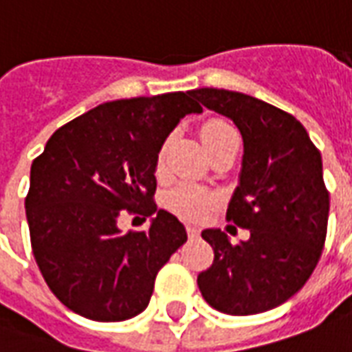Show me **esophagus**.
<instances>
[{
	"label": "esophagus",
	"instance_id": "34e87169",
	"mask_svg": "<svg viewBox=\"0 0 352 352\" xmlns=\"http://www.w3.org/2000/svg\"><path fill=\"white\" fill-rule=\"evenodd\" d=\"M186 234H188L190 239H194V237L199 236V230L196 228V226H186Z\"/></svg>",
	"mask_w": 352,
	"mask_h": 352
}]
</instances>
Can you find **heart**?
Returning <instances> with one entry per match:
<instances>
[{"label":"heart","instance_id":"obj_1","mask_svg":"<svg viewBox=\"0 0 352 352\" xmlns=\"http://www.w3.org/2000/svg\"><path fill=\"white\" fill-rule=\"evenodd\" d=\"M199 133H201V141L206 143L209 153H214L219 146L237 139V131L221 118L207 120L201 126ZM166 153H168V141L158 151V158H156V173L158 175L166 168ZM166 206L171 213H175L177 217H181L184 221L199 222L219 206V194L209 190V188H204V186H198V184L181 183L177 184L173 190H169Z\"/></svg>","mask_w":352,"mask_h":352}]
</instances>
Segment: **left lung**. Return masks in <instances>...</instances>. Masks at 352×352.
Segmentation results:
<instances>
[{
    "label": "left lung",
    "mask_w": 352,
    "mask_h": 352,
    "mask_svg": "<svg viewBox=\"0 0 352 352\" xmlns=\"http://www.w3.org/2000/svg\"><path fill=\"white\" fill-rule=\"evenodd\" d=\"M192 96L241 131L243 164L226 219L251 232L236 245L221 230L201 232L214 260L198 275L199 292L228 315L264 313L292 298L322 254L330 194L320 153L300 120L265 101L219 88Z\"/></svg>",
    "instance_id": "1"
}]
</instances>
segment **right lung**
<instances>
[{"label": "right lung", "instance_id": "1", "mask_svg": "<svg viewBox=\"0 0 352 352\" xmlns=\"http://www.w3.org/2000/svg\"><path fill=\"white\" fill-rule=\"evenodd\" d=\"M192 92L101 103L58 128L32 164L26 217L35 262L65 307L118 322L139 315L154 279L186 241L160 209L145 232L122 234L124 212H156V158L184 115L199 113Z\"/></svg>", "mask_w": 352, "mask_h": 352}]
</instances>
